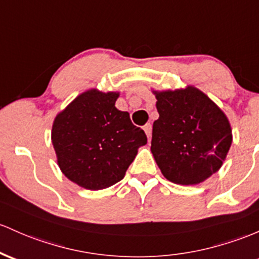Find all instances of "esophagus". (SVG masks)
Here are the masks:
<instances>
[{
  "mask_svg": "<svg viewBox=\"0 0 259 259\" xmlns=\"http://www.w3.org/2000/svg\"><path fill=\"white\" fill-rule=\"evenodd\" d=\"M144 130H145V133H146V136H147V139H151V133H152V126H151V124H146L144 126Z\"/></svg>",
  "mask_w": 259,
  "mask_h": 259,
  "instance_id": "1",
  "label": "esophagus"
}]
</instances>
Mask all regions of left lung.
Masks as SVG:
<instances>
[{"mask_svg":"<svg viewBox=\"0 0 259 259\" xmlns=\"http://www.w3.org/2000/svg\"><path fill=\"white\" fill-rule=\"evenodd\" d=\"M152 93L160 116L153 121L151 152L162 175L182 186L208 180L232 143L226 114L194 86Z\"/></svg>","mask_w":259,"mask_h":259,"instance_id":"obj_1","label":"left lung"}]
</instances>
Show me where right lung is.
I'll use <instances>...</instances> for the list:
<instances>
[{
    "mask_svg": "<svg viewBox=\"0 0 259 259\" xmlns=\"http://www.w3.org/2000/svg\"><path fill=\"white\" fill-rule=\"evenodd\" d=\"M119 92L88 90L55 116L51 141L61 172L84 189L108 188L147 144L144 130L127 112L116 109Z\"/></svg>",
    "mask_w": 259,
    "mask_h": 259,
    "instance_id": "right-lung-1",
    "label": "right lung"
}]
</instances>
